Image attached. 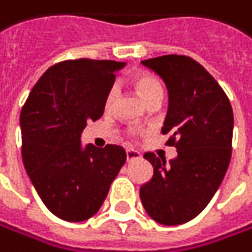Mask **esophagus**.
I'll return each mask as SVG.
<instances>
[{
    "label": "esophagus",
    "mask_w": 252,
    "mask_h": 252,
    "mask_svg": "<svg viewBox=\"0 0 252 252\" xmlns=\"http://www.w3.org/2000/svg\"><path fill=\"white\" fill-rule=\"evenodd\" d=\"M125 156H127V161H133V160H136V158H140V153H137V151H134V150H127Z\"/></svg>",
    "instance_id": "obj_1"
}]
</instances>
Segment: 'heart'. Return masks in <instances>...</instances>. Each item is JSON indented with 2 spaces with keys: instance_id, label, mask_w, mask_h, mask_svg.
Instances as JSON below:
<instances>
[{
  "instance_id": "heart-1",
  "label": "heart",
  "mask_w": 252,
  "mask_h": 252,
  "mask_svg": "<svg viewBox=\"0 0 252 252\" xmlns=\"http://www.w3.org/2000/svg\"><path fill=\"white\" fill-rule=\"evenodd\" d=\"M133 86H134V89L137 91V94L147 102H151L154 99L161 101L163 84L156 75H153L150 72H139V74H136L133 77ZM116 94H118L116 88H115V86H112V88L107 91V94H105V98H104V110H110L113 107V102L116 99ZM128 136L131 139H136L137 131L130 130Z\"/></svg>"
}]
</instances>
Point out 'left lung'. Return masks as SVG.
<instances>
[{
	"label": "left lung",
	"instance_id": "8db88e82",
	"mask_svg": "<svg viewBox=\"0 0 252 252\" xmlns=\"http://www.w3.org/2000/svg\"><path fill=\"white\" fill-rule=\"evenodd\" d=\"M142 64L166 83L169 109L161 133L178 154L169 163L154 153L143 156L154 174L140 188V199L158 224H185L206 209L228 169L233 109L219 83L192 57L168 54Z\"/></svg>",
	"mask_w": 252,
	"mask_h": 252
}]
</instances>
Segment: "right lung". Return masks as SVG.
<instances>
[{"mask_svg": "<svg viewBox=\"0 0 252 252\" xmlns=\"http://www.w3.org/2000/svg\"><path fill=\"white\" fill-rule=\"evenodd\" d=\"M124 66L75 59L48 67L21 110L22 161L46 209L63 220L92 218L127 156L119 145L81 147V131L104 113V98Z\"/></svg>", "mask_w": 252, "mask_h": 252, "instance_id": "1", "label": "right lung"}]
</instances>
